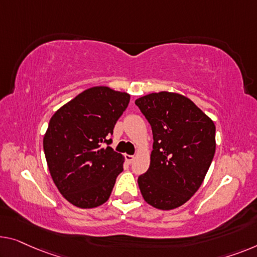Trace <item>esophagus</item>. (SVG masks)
<instances>
[{
	"label": "esophagus",
	"mask_w": 257,
	"mask_h": 257,
	"mask_svg": "<svg viewBox=\"0 0 257 257\" xmlns=\"http://www.w3.org/2000/svg\"><path fill=\"white\" fill-rule=\"evenodd\" d=\"M124 159H125V162L130 164V163H133V160L135 159V157L132 156V155H124Z\"/></svg>",
	"instance_id": "esophagus-1"
}]
</instances>
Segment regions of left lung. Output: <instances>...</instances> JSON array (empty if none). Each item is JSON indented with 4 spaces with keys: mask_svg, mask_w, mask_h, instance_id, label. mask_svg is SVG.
Returning <instances> with one entry per match:
<instances>
[{
    "mask_svg": "<svg viewBox=\"0 0 257 257\" xmlns=\"http://www.w3.org/2000/svg\"><path fill=\"white\" fill-rule=\"evenodd\" d=\"M153 135L150 167L140 175L144 201L159 210L185 204L204 181L216 151V125L189 98L153 92L136 99Z\"/></svg>",
    "mask_w": 257,
    "mask_h": 257,
    "instance_id": "1",
    "label": "left lung"
}]
</instances>
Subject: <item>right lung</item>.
I'll return each instance as SVG.
<instances>
[{"mask_svg":"<svg viewBox=\"0 0 257 257\" xmlns=\"http://www.w3.org/2000/svg\"><path fill=\"white\" fill-rule=\"evenodd\" d=\"M130 101L127 92L93 86L60 107L49 120L44 151L51 177L62 196L80 209L107 202L124 157L108 136Z\"/></svg>","mask_w":257,"mask_h":257,"instance_id":"right-lung-1","label":"right lung"}]
</instances>
